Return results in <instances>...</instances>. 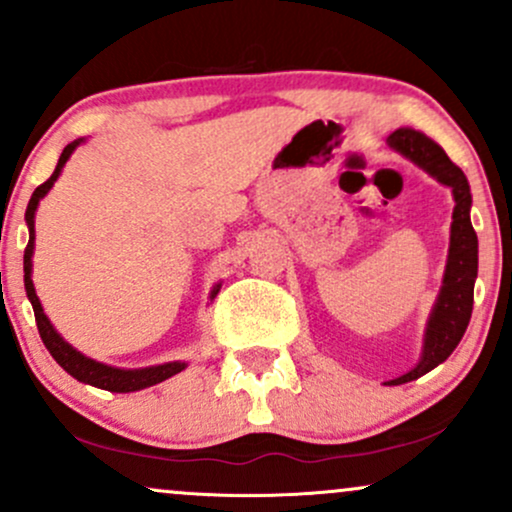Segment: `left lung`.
Listing matches in <instances>:
<instances>
[{
  "label": "left lung",
  "mask_w": 512,
  "mask_h": 512,
  "mask_svg": "<svg viewBox=\"0 0 512 512\" xmlns=\"http://www.w3.org/2000/svg\"><path fill=\"white\" fill-rule=\"evenodd\" d=\"M387 149L397 151L399 156H404L414 166L426 170L440 185L450 187L452 199H455L443 286H440L436 303H433L431 315L426 320L419 363L404 375H399V378L385 383L404 385L440 366L460 344L462 334L469 325V317H472L474 281H477L479 269V240L472 228V219H469V211H472L469 182L433 139H428L419 129L399 127L387 137Z\"/></svg>",
  "instance_id": "8db88e82"
}]
</instances>
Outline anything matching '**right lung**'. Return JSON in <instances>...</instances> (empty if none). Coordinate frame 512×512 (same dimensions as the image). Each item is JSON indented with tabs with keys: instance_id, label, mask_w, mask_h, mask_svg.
Wrapping results in <instances>:
<instances>
[{
	"instance_id": "add662e5",
	"label": "right lung",
	"mask_w": 512,
	"mask_h": 512,
	"mask_svg": "<svg viewBox=\"0 0 512 512\" xmlns=\"http://www.w3.org/2000/svg\"><path fill=\"white\" fill-rule=\"evenodd\" d=\"M79 144H84V139H76V142L64 146L60 161H57L55 173H52L50 178L43 182V185L35 187L31 202H28V209H26L28 245H26V252H23V286H26V296L33 305L40 339H43V344L48 346L50 356L55 358V361L60 363V366L67 370L69 375H72V378L79 380V383L101 387V390H108V392H137V390H144V387L158 385V383H163V380L173 378V375H178L180 370L187 368V363L185 361H168V363H158V366H149V368H115V366H108V363L96 361V358H88L81 354V351H76L72 344L64 342L62 334L52 327L50 317L45 315L43 305H40V298H38V293H35V286H33L35 211H38L40 199L48 195V192L52 190V185H55L57 178L62 175L64 163L72 158V154ZM219 289H221V284H216L214 289H211V293H209L211 301H214Z\"/></svg>"
}]
</instances>
